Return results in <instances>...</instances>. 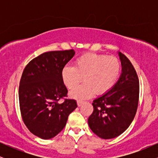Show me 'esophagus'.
<instances>
[{
    "label": "esophagus",
    "instance_id": "1",
    "mask_svg": "<svg viewBox=\"0 0 158 158\" xmlns=\"http://www.w3.org/2000/svg\"><path fill=\"white\" fill-rule=\"evenodd\" d=\"M83 102H83V101H81V100H78V101H77V105H78V106H79V107H80V106H81V105L83 104Z\"/></svg>",
    "mask_w": 158,
    "mask_h": 158
}]
</instances>
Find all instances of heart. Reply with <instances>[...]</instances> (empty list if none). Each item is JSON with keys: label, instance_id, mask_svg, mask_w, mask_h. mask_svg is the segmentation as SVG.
I'll return each mask as SVG.
<instances>
[{"label": "heart", "instance_id": "heart-1", "mask_svg": "<svg viewBox=\"0 0 158 158\" xmlns=\"http://www.w3.org/2000/svg\"><path fill=\"white\" fill-rule=\"evenodd\" d=\"M121 64L114 57L96 53H85L77 58L74 66L62 69L61 79L68 89H73L84 79V84L70 91L72 98L85 99L94 94H104L112 89L118 80Z\"/></svg>", "mask_w": 158, "mask_h": 158}]
</instances>
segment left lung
<instances>
[{"instance_id":"1","label":"left lung","mask_w":158,"mask_h":158,"mask_svg":"<svg viewBox=\"0 0 158 158\" xmlns=\"http://www.w3.org/2000/svg\"><path fill=\"white\" fill-rule=\"evenodd\" d=\"M122 73L111 90L94 100L88 125L95 135L112 139L131 125L138 107L139 85L137 72L129 59L119 52Z\"/></svg>"}]
</instances>
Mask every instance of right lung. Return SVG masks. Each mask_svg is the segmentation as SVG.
<instances>
[{"label":"right lung","mask_w":158,"mask_h":158,"mask_svg":"<svg viewBox=\"0 0 158 158\" xmlns=\"http://www.w3.org/2000/svg\"><path fill=\"white\" fill-rule=\"evenodd\" d=\"M74 55L73 50L44 52L23 70L19 90L21 117L30 131L40 138L57 135L77 108L74 99H64L59 103L68 94L61 71Z\"/></svg>","instance_id":"1"}]
</instances>
